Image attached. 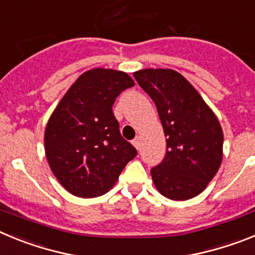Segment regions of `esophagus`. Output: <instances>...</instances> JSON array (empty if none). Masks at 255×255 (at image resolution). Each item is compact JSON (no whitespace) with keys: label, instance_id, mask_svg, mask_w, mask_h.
Returning a JSON list of instances; mask_svg holds the SVG:
<instances>
[{"label":"esophagus","instance_id":"34e87169","mask_svg":"<svg viewBox=\"0 0 255 255\" xmlns=\"http://www.w3.org/2000/svg\"><path fill=\"white\" fill-rule=\"evenodd\" d=\"M132 145H134V147L136 148V149H139V148H140V139L135 138L134 140H132Z\"/></svg>","mask_w":255,"mask_h":255}]
</instances>
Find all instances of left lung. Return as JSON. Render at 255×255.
<instances>
[{"instance_id":"8db88e82","label":"left lung","mask_w":255,"mask_h":255,"mask_svg":"<svg viewBox=\"0 0 255 255\" xmlns=\"http://www.w3.org/2000/svg\"><path fill=\"white\" fill-rule=\"evenodd\" d=\"M134 78L155 103L167 138L164 158L150 170L155 188L172 200L197 197L222 162L224 132L218 119L175 70L144 69Z\"/></svg>"}]
</instances>
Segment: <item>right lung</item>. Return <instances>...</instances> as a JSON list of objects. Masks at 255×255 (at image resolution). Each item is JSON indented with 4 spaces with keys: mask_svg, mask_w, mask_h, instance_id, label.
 <instances>
[{
    "mask_svg": "<svg viewBox=\"0 0 255 255\" xmlns=\"http://www.w3.org/2000/svg\"><path fill=\"white\" fill-rule=\"evenodd\" d=\"M134 87L126 73L92 69L76 79L49 117L44 149L60 184L75 197L106 194L136 149L121 136L112 106Z\"/></svg>",
    "mask_w": 255,
    "mask_h": 255,
    "instance_id": "add662e5",
    "label": "right lung"
}]
</instances>
